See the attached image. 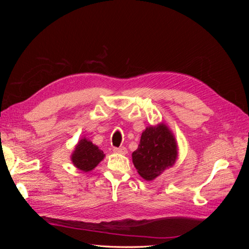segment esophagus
I'll return each instance as SVG.
<instances>
[{"mask_svg":"<svg viewBox=\"0 0 249 249\" xmlns=\"http://www.w3.org/2000/svg\"><path fill=\"white\" fill-rule=\"evenodd\" d=\"M113 150H114V153L116 154H122V155H125L127 153V149L126 147L124 146H122V147H114L113 148Z\"/></svg>","mask_w":249,"mask_h":249,"instance_id":"1","label":"esophagus"}]
</instances>
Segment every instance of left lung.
<instances>
[{
	"label": "left lung",
	"instance_id": "left-lung-1",
	"mask_svg": "<svg viewBox=\"0 0 249 249\" xmlns=\"http://www.w3.org/2000/svg\"><path fill=\"white\" fill-rule=\"evenodd\" d=\"M132 159L139 175L146 180L156 178L173 166L178 159V144L169 127L163 123L147 126Z\"/></svg>",
	"mask_w": 249,
	"mask_h": 249
}]
</instances>
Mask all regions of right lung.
Here are the masks:
<instances>
[{
    "label": "right lung",
    "instance_id": "obj_1",
    "mask_svg": "<svg viewBox=\"0 0 249 249\" xmlns=\"http://www.w3.org/2000/svg\"><path fill=\"white\" fill-rule=\"evenodd\" d=\"M105 158V154L93 143L86 139H81L71 155V162L78 169L88 172L95 168Z\"/></svg>",
    "mask_w": 249,
    "mask_h": 249
}]
</instances>
